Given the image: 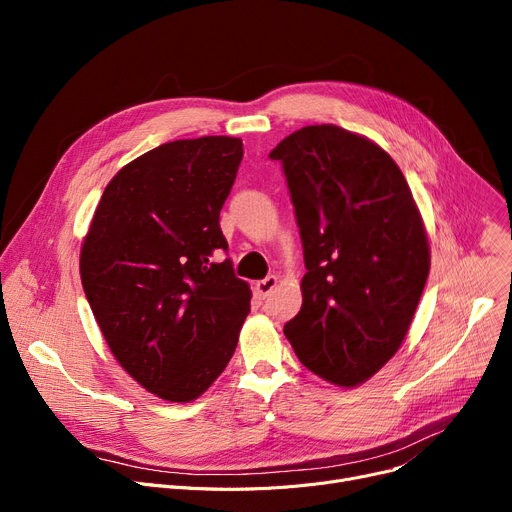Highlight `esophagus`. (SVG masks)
<instances>
[{
	"mask_svg": "<svg viewBox=\"0 0 512 512\" xmlns=\"http://www.w3.org/2000/svg\"><path fill=\"white\" fill-rule=\"evenodd\" d=\"M276 286H278V278L276 276H267V278H263V280H259L255 284V288H257V292L261 294V297H267V294H270Z\"/></svg>",
	"mask_w": 512,
	"mask_h": 512,
	"instance_id": "esophagus-1",
	"label": "esophagus"
}]
</instances>
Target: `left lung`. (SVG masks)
<instances>
[{"mask_svg": "<svg viewBox=\"0 0 512 512\" xmlns=\"http://www.w3.org/2000/svg\"><path fill=\"white\" fill-rule=\"evenodd\" d=\"M270 157L282 161L307 267L284 334L319 378L359 386L398 351L419 305L429 274L421 213L394 159L340 126H305Z\"/></svg>", "mask_w": 512, "mask_h": 512, "instance_id": "8db88e82", "label": "left lung"}]
</instances>
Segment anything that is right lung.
<instances>
[{"label": "right lung", "mask_w": 512, "mask_h": 512, "mask_svg": "<svg viewBox=\"0 0 512 512\" xmlns=\"http://www.w3.org/2000/svg\"><path fill=\"white\" fill-rule=\"evenodd\" d=\"M242 159L234 137L182 139L126 164L105 186L80 249V280L116 361L170 402L199 398L234 355L251 290L220 211Z\"/></svg>", "instance_id": "add662e5"}]
</instances>
